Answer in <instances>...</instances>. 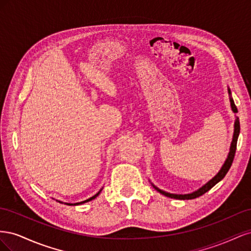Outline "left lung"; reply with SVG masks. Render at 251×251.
Returning <instances> with one entry per match:
<instances>
[{"label": "left lung", "instance_id": "obj_1", "mask_svg": "<svg viewBox=\"0 0 251 251\" xmlns=\"http://www.w3.org/2000/svg\"><path fill=\"white\" fill-rule=\"evenodd\" d=\"M228 94H229V100H230V105H231V110L233 111V113H238V109L237 107H235L234 104V101L232 100L231 97V92H230V89L228 88ZM239 134H240V121H239V118L237 117V119H235L234 121V131H233V136H232V141H231V144H230V151L228 153V156H227V159L225 160L223 166L221 168V170L219 171V173L216 175V176L212 178L211 180H209L206 184H204L202 187H200L199 189H197L196 192H193L191 194H185V195H177V194H170V193H166L164 191H161V189H159L157 186H154L155 189H157V191L166 196L169 197V198H174V199H179V200H189V199H195L197 198V197H200L202 196L203 194H205L206 192H208L209 189L211 187H214L218 182L221 181L224 177L225 175L227 174V172L229 171L230 166L232 164V161H233V158H234V154H235V150H237V142H238V137H239Z\"/></svg>", "mask_w": 251, "mask_h": 251}]
</instances>
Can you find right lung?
<instances>
[{
  "instance_id": "obj_1",
  "label": "right lung",
  "mask_w": 251,
  "mask_h": 251,
  "mask_svg": "<svg viewBox=\"0 0 251 251\" xmlns=\"http://www.w3.org/2000/svg\"><path fill=\"white\" fill-rule=\"evenodd\" d=\"M102 189V188H101ZM101 189L100 192H98L96 195H94L93 197H91V198H89V199H87V200H85V201H82V202H78V203H74V204H72V203H66V204H68V205H79V204H82V203H86V202H89V201H91V200H93V199H95L96 197L100 194V192H101Z\"/></svg>"
}]
</instances>
